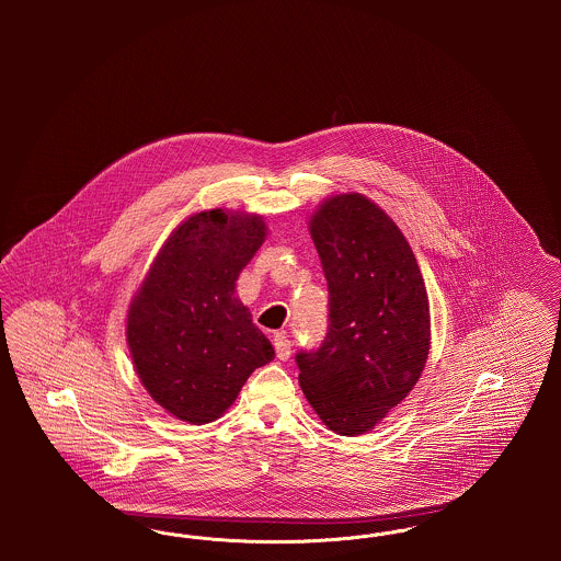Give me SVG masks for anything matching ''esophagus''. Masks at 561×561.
I'll return each mask as SVG.
<instances>
[{
  "label": "esophagus",
  "mask_w": 561,
  "mask_h": 561,
  "mask_svg": "<svg viewBox=\"0 0 561 561\" xmlns=\"http://www.w3.org/2000/svg\"><path fill=\"white\" fill-rule=\"evenodd\" d=\"M273 347H275V355H277V359H282V362H286L288 357H290V348H293V343H290V339L284 334V332H275V336H273Z\"/></svg>",
  "instance_id": "esophagus-1"
}]
</instances>
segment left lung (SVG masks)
<instances>
[{"instance_id": "left-lung-1", "label": "left lung", "mask_w": 561, "mask_h": 561, "mask_svg": "<svg viewBox=\"0 0 561 561\" xmlns=\"http://www.w3.org/2000/svg\"><path fill=\"white\" fill-rule=\"evenodd\" d=\"M309 233L328 279L330 325L318 351L296 353L298 382L325 427L355 437L405 400L425 370L427 290L400 227L362 193L323 199Z\"/></svg>"}]
</instances>
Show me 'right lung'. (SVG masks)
Masks as SVG:
<instances>
[{
    "mask_svg": "<svg viewBox=\"0 0 561 561\" xmlns=\"http://www.w3.org/2000/svg\"><path fill=\"white\" fill-rule=\"evenodd\" d=\"M267 238L259 214L204 210L161 245L130 300L126 341L142 387L179 421L206 425L275 357L236 296V282Z\"/></svg>",
    "mask_w": 561,
    "mask_h": 561,
    "instance_id": "obj_1",
    "label": "right lung"
}]
</instances>
